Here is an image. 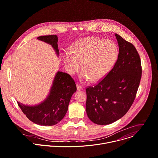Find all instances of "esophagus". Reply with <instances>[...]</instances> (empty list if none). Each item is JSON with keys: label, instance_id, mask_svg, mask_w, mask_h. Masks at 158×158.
<instances>
[{"label": "esophagus", "instance_id": "obj_1", "mask_svg": "<svg viewBox=\"0 0 158 158\" xmlns=\"http://www.w3.org/2000/svg\"><path fill=\"white\" fill-rule=\"evenodd\" d=\"M77 89L78 90V91H80V90H82L83 89V88H82V86H81V85H79V84H77Z\"/></svg>", "mask_w": 158, "mask_h": 158}]
</instances>
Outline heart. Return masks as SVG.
Listing matches in <instances>:
<instances>
[{
    "mask_svg": "<svg viewBox=\"0 0 158 158\" xmlns=\"http://www.w3.org/2000/svg\"><path fill=\"white\" fill-rule=\"evenodd\" d=\"M119 49L114 41L97 37L83 39L74 44L63 55L68 73L74 74L82 69L79 74L82 81L89 78L98 81L105 77L117 62Z\"/></svg>",
    "mask_w": 158,
    "mask_h": 158,
    "instance_id": "obj_1",
    "label": "heart"
}]
</instances>
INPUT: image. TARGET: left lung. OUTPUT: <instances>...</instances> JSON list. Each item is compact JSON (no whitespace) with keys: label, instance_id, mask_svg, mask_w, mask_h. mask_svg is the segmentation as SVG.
Returning <instances> with one entry per match:
<instances>
[{"label":"left lung","instance_id":"left-lung-1","mask_svg":"<svg viewBox=\"0 0 158 158\" xmlns=\"http://www.w3.org/2000/svg\"><path fill=\"white\" fill-rule=\"evenodd\" d=\"M119 56L112 70L94 86L85 89V110L93 123L105 125L123 117L132 106L142 76L135 47L115 33Z\"/></svg>","mask_w":158,"mask_h":158}]
</instances>
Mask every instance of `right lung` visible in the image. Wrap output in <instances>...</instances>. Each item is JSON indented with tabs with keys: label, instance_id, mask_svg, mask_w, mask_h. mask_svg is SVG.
<instances>
[{
	"label": "right lung",
	"instance_id": "right-lung-1",
	"mask_svg": "<svg viewBox=\"0 0 158 158\" xmlns=\"http://www.w3.org/2000/svg\"><path fill=\"white\" fill-rule=\"evenodd\" d=\"M37 40L51 45L59 56L56 35L41 36L38 37ZM76 90V84L70 76L58 71L54 77L49 93L44 101L35 105L17 102L30 120L40 125L52 126L58 123L65 117L71 97Z\"/></svg>",
	"mask_w": 158,
	"mask_h": 158
}]
</instances>
